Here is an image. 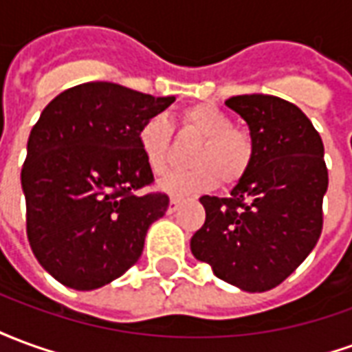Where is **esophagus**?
<instances>
[{
    "label": "esophagus",
    "mask_w": 352,
    "mask_h": 352,
    "mask_svg": "<svg viewBox=\"0 0 352 352\" xmlns=\"http://www.w3.org/2000/svg\"><path fill=\"white\" fill-rule=\"evenodd\" d=\"M181 201H183V198H179V196H171V199H169V207H168L169 213L177 211V207L181 206Z\"/></svg>",
    "instance_id": "34e87169"
}]
</instances>
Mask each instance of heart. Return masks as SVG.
<instances>
[{"mask_svg":"<svg viewBox=\"0 0 352 352\" xmlns=\"http://www.w3.org/2000/svg\"><path fill=\"white\" fill-rule=\"evenodd\" d=\"M183 130L196 135L199 145L192 151V168L175 171L162 181L168 192L190 194L211 188L217 179L234 184L249 171L254 160V143L249 131L234 126L228 113L211 103H199L181 113ZM173 130L164 115L151 116L138 133L139 151L154 175H164L169 168Z\"/></svg>","mask_w":352,"mask_h":352,"instance_id":"heart-1","label":"heart"}]
</instances>
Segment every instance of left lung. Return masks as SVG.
<instances>
[{
  "label": "left lung",
  "mask_w": 352,
  "mask_h": 352,
  "mask_svg": "<svg viewBox=\"0 0 352 352\" xmlns=\"http://www.w3.org/2000/svg\"><path fill=\"white\" fill-rule=\"evenodd\" d=\"M226 105L249 124L254 160L228 198H199L206 222L192 236L190 251L219 279L265 292L287 279L320 237L324 145L309 118L277 96H234Z\"/></svg>",
  "instance_id": "8db88e82"
}]
</instances>
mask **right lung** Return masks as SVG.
I'll list each match as a JSON object with an SVG mask.
<instances>
[{
	"label": "right lung",
	"instance_id": "right-lung-1",
	"mask_svg": "<svg viewBox=\"0 0 352 352\" xmlns=\"http://www.w3.org/2000/svg\"><path fill=\"white\" fill-rule=\"evenodd\" d=\"M173 101L98 80L43 109L20 173L26 232L35 258L65 287L94 290L128 272L168 211L166 194L139 192L154 177L138 133Z\"/></svg>",
	"mask_w": 352,
	"mask_h": 352
}]
</instances>
